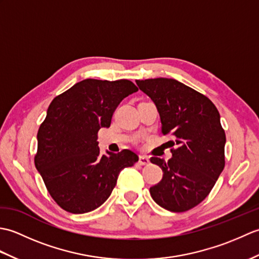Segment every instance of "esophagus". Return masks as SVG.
Instances as JSON below:
<instances>
[{"label":"esophagus","mask_w":259,"mask_h":259,"mask_svg":"<svg viewBox=\"0 0 259 259\" xmlns=\"http://www.w3.org/2000/svg\"><path fill=\"white\" fill-rule=\"evenodd\" d=\"M150 162L149 158L146 157V156H139V161L138 163L140 164V166H146V164H148Z\"/></svg>","instance_id":"obj_1"}]
</instances>
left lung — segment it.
I'll use <instances>...</instances> for the list:
<instances>
[{
    "label": "left lung",
    "mask_w": 259,
    "mask_h": 259,
    "mask_svg": "<svg viewBox=\"0 0 259 259\" xmlns=\"http://www.w3.org/2000/svg\"><path fill=\"white\" fill-rule=\"evenodd\" d=\"M136 83L155 102L162 134L175 139L167 142L172 147L171 159L167 162L150 159L163 172L150 195L167 210H189L209 195L225 167L226 135L221 115L206 96L175 79L136 80Z\"/></svg>",
    "instance_id": "left-lung-1"
}]
</instances>
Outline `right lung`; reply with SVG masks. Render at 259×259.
Returning a JSON list of instances; mask_svg holds the SVG:
<instances>
[{"instance_id":"add662e5","label":"right lung","mask_w":259,"mask_h":259,"mask_svg":"<svg viewBox=\"0 0 259 259\" xmlns=\"http://www.w3.org/2000/svg\"><path fill=\"white\" fill-rule=\"evenodd\" d=\"M138 91L129 80H82L59 95L37 131L34 163L49 194L64 210L84 213L111 195L118 176L139 157L124 149L102 155L98 131L109 128L125 97Z\"/></svg>"}]
</instances>
